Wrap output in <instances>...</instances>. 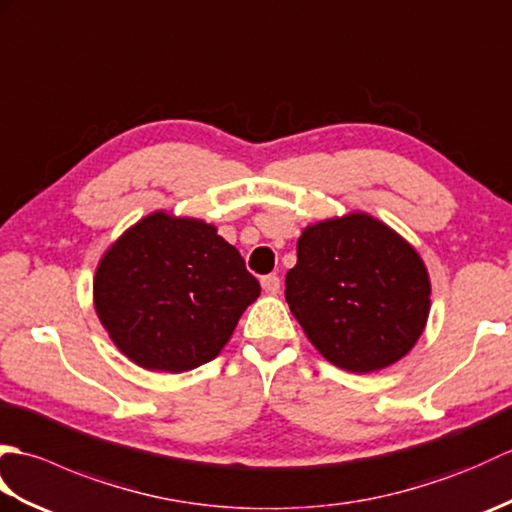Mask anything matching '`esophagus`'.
<instances>
[{"instance_id":"1","label":"esophagus","mask_w":512,"mask_h":512,"mask_svg":"<svg viewBox=\"0 0 512 512\" xmlns=\"http://www.w3.org/2000/svg\"><path fill=\"white\" fill-rule=\"evenodd\" d=\"M262 288L268 292V295H277L281 288V279L277 275H266L262 277Z\"/></svg>"}]
</instances>
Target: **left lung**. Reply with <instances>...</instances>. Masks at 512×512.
<instances>
[{
    "label": "left lung",
    "instance_id": "8db88e82",
    "mask_svg": "<svg viewBox=\"0 0 512 512\" xmlns=\"http://www.w3.org/2000/svg\"><path fill=\"white\" fill-rule=\"evenodd\" d=\"M429 295L416 248L367 213L303 228L286 275V301L310 343L356 374L394 365L416 345Z\"/></svg>",
    "mask_w": 512,
    "mask_h": 512
}]
</instances>
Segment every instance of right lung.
<instances>
[{"label": "right lung", "mask_w": 512, "mask_h": 512, "mask_svg": "<svg viewBox=\"0 0 512 512\" xmlns=\"http://www.w3.org/2000/svg\"><path fill=\"white\" fill-rule=\"evenodd\" d=\"M262 288L213 224L156 211L107 248L94 308L129 361L180 374L222 352Z\"/></svg>", "instance_id": "right-lung-1"}]
</instances>
